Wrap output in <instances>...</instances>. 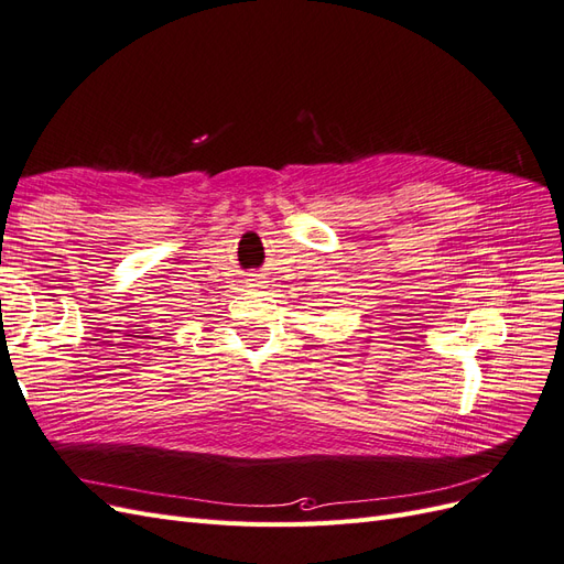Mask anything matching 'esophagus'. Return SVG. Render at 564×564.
Wrapping results in <instances>:
<instances>
[{"label":"esophagus","mask_w":564,"mask_h":564,"mask_svg":"<svg viewBox=\"0 0 564 564\" xmlns=\"http://www.w3.org/2000/svg\"><path fill=\"white\" fill-rule=\"evenodd\" d=\"M245 282H247V286H263L265 284V275H263V272H249Z\"/></svg>","instance_id":"1"}]
</instances>
